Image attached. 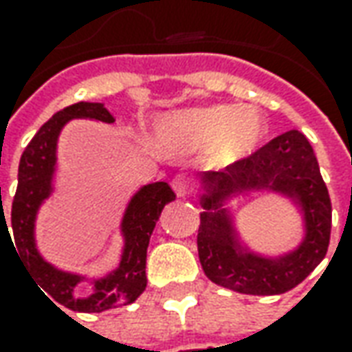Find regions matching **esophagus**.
<instances>
[{
	"label": "esophagus",
	"instance_id": "esophagus-1",
	"mask_svg": "<svg viewBox=\"0 0 352 352\" xmlns=\"http://www.w3.org/2000/svg\"><path fill=\"white\" fill-rule=\"evenodd\" d=\"M171 187H173V192H175L179 199H185V197L190 195V183H188V179H185V177H175L173 183H171Z\"/></svg>",
	"mask_w": 352,
	"mask_h": 352
}]
</instances>
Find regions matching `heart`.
Returning a JSON list of instances; mask_svg holds the SVG:
<instances>
[{
	"instance_id": "heart-1",
	"label": "heart",
	"mask_w": 352,
	"mask_h": 352,
	"mask_svg": "<svg viewBox=\"0 0 352 352\" xmlns=\"http://www.w3.org/2000/svg\"><path fill=\"white\" fill-rule=\"evenodd\" d=\"M267 138V122L255 109L234 104L188 107L160 115L150 128V146L164 157L208 148L210 164L236 165L251 157Z\"/></svg>"
}]
</instances>
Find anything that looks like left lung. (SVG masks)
<instances>
[{
	"mask_svg": "<svg viewBox=\"0 0 352 352\" xmlns=\"http://www.w3.org/2000/svg\"><path fill=\"white\" fill-rule=\"evenodd\" d=\"M199 259L204 274L239 294L274 296L300 285L329 245L331 200L314 148L300 130L271 140L251 157L222 171L199 175ZM273 194L295 210L300 237L294 246L267 254L253 248L236 224L241 198Z\"/></svg>",
	"mask_w": 352,
	"mask_h": 352,
	"instance_id": "left-lung-1",
	"label": "left lung"
}]
</instances>
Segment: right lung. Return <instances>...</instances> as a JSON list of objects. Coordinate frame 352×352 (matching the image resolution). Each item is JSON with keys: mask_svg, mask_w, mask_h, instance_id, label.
<instances>
[{"mask_svg": "<svg viewBox=\"0 0 352 352\" xmlns=\"http://www.w3.org/2000/svg\"><path fill=\"white\" fill-rule=\"evenodd\" d=\"M95 120L103 124H113L115 118L104 109L103 103H81L66 107L56 113L41 130L34 134L31 144L21 155L19 164L17 192L11 208V230L15 237L17 255L25 263V269L32 274L38 288H43L56 302L67 308L81 311H104L115 306L132 304L146 290V253L150 237L157 224L165 204L175 200V192L165 181L144 185L132 192L124 212L120 216L118 236L122 241L120 259L113 271L101 276H91L81 271H67L50 263L38 249L36 241V220L46 200L54 195L58 183V140L69 120ZM1 200V195H0ZM6 212L1 214V224ZM9 232V228H7ZM79 284L92 286L89 297L75 296ZM50 300V298H48ZM52 302V300H50ZM54 304V302H52Z\"/></svg>", "mask_w": 352, "mask_h": 352, "instance_id": "1", "label": "right lung"}]
</instances>
